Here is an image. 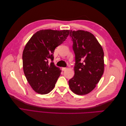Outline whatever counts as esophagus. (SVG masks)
Returning a JSON list of instances; mask_svg holds the SVG:
<instances>
[{
    "mask_svg": "<svg viewBox=\"0 0 126 126\" xmlns=\"http://www.w3.org/2000/svg\"><path fill=\"white\" fill-rule=\"evenodd\" d=\"M62 69L63 71H64V70H66L67 69V68H66V67H63L62 68Z\"/></svg>",
    "mask_w": 126,
    "mask_h": 126,
    "instance_id": "esophagus-1",
    "label": "esophagus"
}]
</instances>
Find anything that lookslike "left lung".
I'll return each instance as SVG.
<instances>
[{
  "instance_id": "8db88e82",
  "label": "left lung",
  "mask_w": 126,
  "mask_h": 126,
  "mask_svg": "<svg viewBox=\"0 0 126 126\" xmlns=\"http://www.w3.org/2000/svg\"><path fill=\"white\" fill-rule=\"evenodd\" d=\"M69 35L75 55V75L69 80V87L75 94L85 95L94 89L104 74V51L88 32L70 30Z\"/></svg>"
}]
</instances>
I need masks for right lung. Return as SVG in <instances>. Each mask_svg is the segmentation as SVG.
<instances>
[{
  "label": "right lung",
  "instance_id": "obj_1",
  "mask_svg": "<svg viewBox=\"0 0 126 126\" xmlns=\"http://www.w3.org/2000/svg\"><path fill=\"white\" fill-rule=\"evenodd\" d=\"M69 34V30H41L26 45L22 53L24 72L36 93L47 94L55 87L62 70L53 63L54 52Z\"/></svg>",
  "mask_w": 126,
  "mask_h": 126
}]
</instances>
